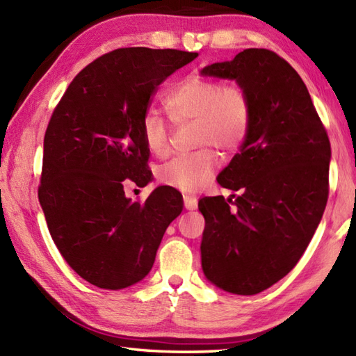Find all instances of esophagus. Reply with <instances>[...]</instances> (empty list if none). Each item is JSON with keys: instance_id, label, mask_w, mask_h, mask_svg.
I'll use <instances>...</instances> for the list:
<instances>
[{"instance_id": "obj_1", "label": "esophagus", "mask_w": 356, "mask_h": 356, "mask_svg": "<svg viewBox=\"0 0 356 356\" xmlns=\"http://www.w3.org/2000/svg\"><path fill=\"white\" fill-rule=\"evenodd\" d=\"M184 203H185V208L190 209V211L197 208V199L193 197V195L185 194V195H184Z\"/></svg>"}]
</instances>
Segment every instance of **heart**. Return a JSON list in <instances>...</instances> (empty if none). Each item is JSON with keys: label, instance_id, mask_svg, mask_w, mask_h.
<instances>
[{"label": "heart", "instance_id": "obj_1", "mask_svg": "<svg viewBox=\"0 0 356 356\" xmlns=\"http://www.w3.org/2000/svg\"><path fill=\"white\" fill-rule=\"evenodd\" d=\"M163 105L174 124L194 122L197 147L213 145L223 153H232L243 145L251 128V101L243 90L211 78L182 79L163 96ZM140 136L151 154L162 157L168 153V127L157 113H145ZM217 165L216 151L202 147L162 163L157 168V179L163 185L195 191L208 182Z\"/></svg>", "mask_w": 356, "mask_h": 356}]
</instances>
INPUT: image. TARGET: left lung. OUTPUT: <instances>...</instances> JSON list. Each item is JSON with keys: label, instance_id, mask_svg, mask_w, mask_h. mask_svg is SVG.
<instances>
[{"label": "left lung", "instance_id": "left-lung-1", "mask_svg": "<svg viewBox=\"0 0 356 356\" xmlns=\"http://www.w3.org/2000/svg\"><path fill=\"white\" fill-rule=\"evenodd\" d=\"M200 73L236 79L252 108L240 153L217 177L240 195L199 202L202 268L220 289L255 295L289 274L320 225L330 142L303 79L277 53L246 49Z\"/></svg>", "mask_w": 356, "mask_h": 356}]
</instances>
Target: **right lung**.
I'll return each instance as SVG.
<instances>
[{
	"mask_svg": "<svg viewBox=\"0 0 356 356\" xmlns=\"http://www.w3.org/2000/svg\"><path fill=\"white\" fill-rule=\"evenodd\" d=\"M199 53L128 47L82 69L53 110L38 188L50 236L69 266L101 289L145 278L168 225L184 208L174 188L145 203L124 184L151 180L140 122L157 87Z\"/></svg>",
	"mask_w": 356,
	"mask_h": 356,
	"instance_id": "obj_1",
	"label": "right lung"
}]
</instances>
